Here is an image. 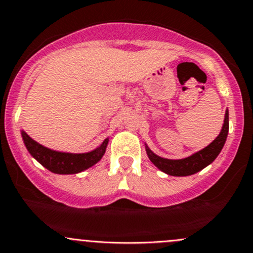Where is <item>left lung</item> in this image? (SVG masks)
<instances>
[{
    "mask_svg": "<svg viewBox=\"0 0 253 253\" xmlns=\"http://www.w3.org/2000/svg\"><path fill=\"white\" fill-rule=\"evenodd\" d=\"M228 131H229V114L227 110L224 116V124H223L219 135L211 144L207 145L203 150L193 154L189 158L182 159V160H169V159H164L155 155L148 147L147 154L150 161L165 173L169 175H179V177L190 175L201 171L217 158L218 154L222 150L223 145H224L225 139H227Z\"/></svg>",
    "mask_w": 253,
    "mask_h": 253,
    "instance_id": "1",
    "label": "left lung"
}]
</instances>
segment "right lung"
<instances>
[{
	"mask_svg": "<svg viewBox=\"0 0 253 253\" xmlns=\"http://www.w3.org/2000/svg\"><path fill=\"white\" fill-rule=\"evenodd\" d=\"M21 137H23L24 143H25L29 153L42 166L46 167L50 172L59 174L79 173V172L84 171L88 167L95 165L103 158L106 145H108V139H105L99 148H97L93 151H89V153L69 154L59 153V151H54L50 150L48 148H44L43 145L39 144L35 140L31 139L24 131H21Z\"/></svg>",
	"mask_w": 253,
	"mask_h": 253,
	"instance_id": "obj_1",
	"label": "right lung"
}]
</instances>
